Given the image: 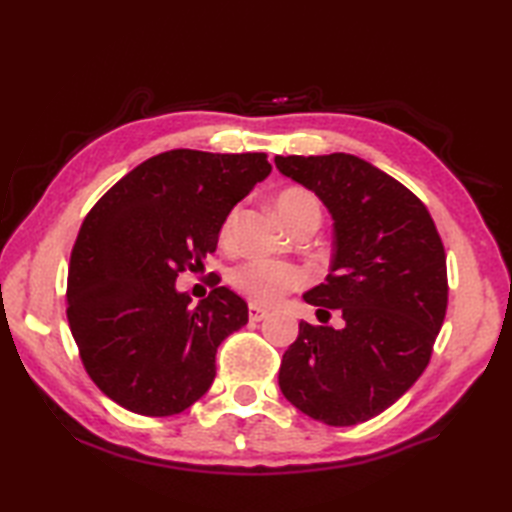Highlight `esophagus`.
Masks as SVG:
<instances>
[{
  "instance_id": "obj_1",
  "label": "esophagus",
  "mask_w": 512,
  "mask_h": 512,
  "mask_svg": "<svg viewBox=\"0 0 512 512\" xmlns=\"http://www.w3.org/2000/svg\"><path fill=\"white\" fill-rule=\"evenodd\" d=\"M266 317H268V310H266V308L257 306V303H250V306H248V319H250V321L257 323V321H262V319H266Z\"/></svg>"
}]
</instances>
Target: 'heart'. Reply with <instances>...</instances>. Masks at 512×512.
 I'll return each instance as SVG.
<instances>
[{
    "label": "heart",
    "instance_id": "obj_1",
    "mask_svg": "<svg viewBox=\"0 0 512 512\" xmlns=\"http://www.w3.org/2000/svg\"><path fill=\"white\" fill-rule=\"evenodd\" d=\"M275 206L281 215V220H284L288 226L295 224L303 215L321 217V204L317 200V195L301 187H288L281 191L277 195ZM235 222H237V209H233L224 217L222 228H220L222 242H228V239L233 237ZM228 281H231V286L237 292H242V295L248 297L250 301L270 306V303H277L281 297L288 295V292L306 286V273L292 264L277 262V259L253 257V259H246L242 264H237L231 273H228Z\"/></svg>",
    "mask_w": 512,
    "mask_h": 512
}]
</instances>
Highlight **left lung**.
<instances>
[{
    "label": "left lung",
    "mask_w": 512,
    "mask_h": 512,
    "mask_svg": "<svg viewBox=\"0 0 512 512\" xmlns=\"http://www.w3.org/2000/svg\"><path fill=\"white\" fill-rule=\"evenodd\" d=\"M334 217L330 275L306 292L317 317L299 323L279 387L306 416L352 427L383 413L427 369L449 301L447 253L427 206L405 184L350 154L277 156Z\"/></svg>",
    "instance_id": "obj_1"
}]
</instances>
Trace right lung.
Segmentation results:
<instances>
[{
    "instance_id": "add662e5",
    "label": "right lung",
    "mask_w": 512,
    "mask_h": 512,
    "mask_svg": "<svg viewBox=\"0 0 512 512\" xmlns=\"http://www.w3.org/2000/svg\"><path fill=\"white\" fill-rule=\"evenodd\" d=\"M270 169L266 154L171 149L85 215L65 310L85 372L116 405L165 418L209 391L217 345L248 323V306L211 273L213 290L191 308L176 279L204 268L224 217Z\"/></svg>"
}]
</instances>
